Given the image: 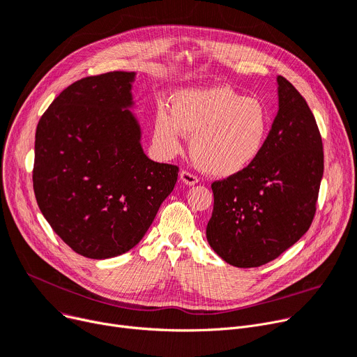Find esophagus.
I'll return each mask as SVG.
<instances>
[{"instance_id":"1","label":"esophagus","mask_w":357,"mask_h":357,"mask_svg":"<svg viewBox=\"0 0 357 357\" xmlns=\"http://www.w3.org/2000/svg\"><path fill=\"white\" fill-rule=\"evenodd\" d=\"M179 178H181V181L185 183V185H195V183H198V178L194 175V174H191V172H188V171H182L181 174H179Z\"/></svg>"}]
</instances>
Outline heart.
Here are the masks:
<instances>
[{"instance_id":"1","label":"heart","mask_w":357,"mask_h":357,"mask_svg":"<svg viewBox=\"0 0 357 357\" xmlns=\"http://www.w3.org/2000/svg\"><path fill=\"white\" fill-rule=\"evenodd\" d=\"M269 114L259 100L243 97L226 85L182 89L172 97V112L159 105L153 117V144L166 158L191 139L194 163L213 176H233L259 156Z\"/></svg>"}]
</instances>
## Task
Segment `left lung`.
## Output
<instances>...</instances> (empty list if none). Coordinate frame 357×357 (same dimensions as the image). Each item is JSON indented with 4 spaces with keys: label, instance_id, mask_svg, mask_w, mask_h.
<instances>
[{
    "label": "left lung",
    "instance_id": "1",
    "mask_svg": "<svg viewBox=\"0 0 357 357\" xmlns=\"http://www.w3.org/2000/svg\"><path fill=\"white\" fill-rule=\"evenodd\" d=\"M278 114L255 162L213 182L207 224L213 250L236 268H257L282 255L310 229L324 172L315 119L295 86L278 77Z\"/></svg>",
    "mask_w": 357,
    "mask_h": 357
}]
</instances>
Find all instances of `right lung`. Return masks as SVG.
Returning <instances> with one entry per match:
<instances>
[{
  "instance_id": "obj_1",
  "label": "right lung",
  "mask_w": 357,
  "mask_h": 357,
  "mask_svg": "<svg viewBox=\"0 0 357 357\" xmlns=\"http://www.w3.org/2000/svg\"><path fill=\"white\" fill-rule=\"evenodd\" d=\"M135 79L117 70L73 82L36 128L37 204L53 231L89 259L133 249L178 179V166L143 152Z\"/></svg>"
}]
</instances>
